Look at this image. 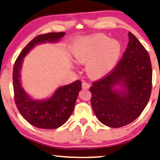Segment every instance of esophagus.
Returning a JSON list of instances; mask_svg holds the SVG:
<instances>
[{
    "label": "esophagus",
    "instance_id": "esophagus-1",
    "mask_svg": "<svg viewBox=\"0 0 160 160\" xmlns=\"http://www.w3.org/2000/svg\"><path fill=\"white\" fill-rule=\"evenodd\" d=\"M82 87L83 89L86 90V89H88V88H90V84L87 82H85V81H84V82H82Z\"/></svg>",
    "mask_w": 160,
    "mask_h": 160
}]
</instances>
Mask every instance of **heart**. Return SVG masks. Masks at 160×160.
Here are the masks:
<instances>
[{
    "label": "heart",
    "mask_w": 160,
    "mask_h": 160,
    "mask_svg": "<svg viewBox=\"0 0 160 160\" xmlns=\"http://www.w3.org/2000/svg\"><path fill=\"white\" fill-rule=\"evenodd\" d=\"M121 52L118 40L106 35L95 34L78 38L73 42L72 54L78 62H87L86 71L91 78H99L115 65Z\"/></svg>",
    "instance_id": "heart-1"
}]
</instances>
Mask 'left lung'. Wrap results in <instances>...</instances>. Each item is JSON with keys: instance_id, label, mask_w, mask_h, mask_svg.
I'll list each match as a JSON object with an SVG mask.
<instances>
[{"instance_id": "left-lung-1", "label": "left lung", "mask_w": 160, "mask_h": 160, "mask_svg": "<svg viewBox=\"0 0 160 160\" xmlns=\"http://www.w3.org/2000/svg\"><path fill=\"white\" fill-rule=\"evenodd\" d=\"M127 47L113 70L90 88L93 111L103 124L120 128L144 111L152 92V69L148 52L132 33ZM120 84L124 89L112 88Z\"/></svg>"}]
</instances>
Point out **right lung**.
<instances>
[{
    "instance_id": "obj_1",
    "label": "right lung",
    "mask_w": 160,
    "mask_h": 160,
    "mask_svg": "<svg viewBox=\"0 0 160 160\" xmlns=\"http://www.w3.org/2000/svg\"><path fill=\"white\" fill-rule=\"evenodd\" d=\"M65 34V32H52L37 36L23 49L14 63L13 85L15 103L25 120L37 128L54 129L68 121L74 110L78 93L82 88V82L76 80L59 88L48 100L35 101L28 97L21 85L20 70L23 58L36 44L57 42Z\"/></svg>"
}]
</instances>
